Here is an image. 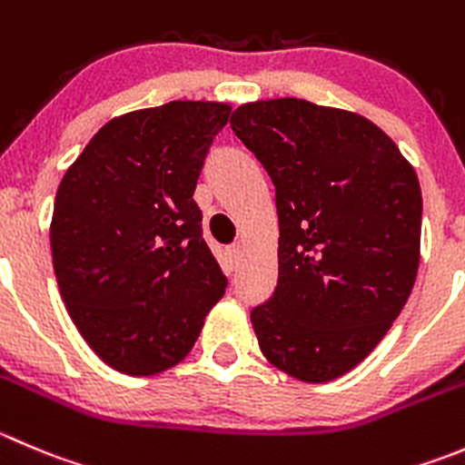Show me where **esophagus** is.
<instances>
[{
    "instance_id": "esophagus-1",
    "label": "esophagus",
    "mask_w": 465,
    "mask_h": 465,
    "mask_svg": "<svg viewBox=\"0 0 465 465\" xmlns=\"http://www.w3.org/2000/svg\"><path fill=\"white\" fill-rule=\"evenodd\" d=\"M227 254H229V259L233 261V263H238V261H241V256H242V245H241V242H233V245H229L227 247Z\"/></svg>"
}]
</instances>
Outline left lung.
I'll list each match as a JSON object with an SVG mask.
<instances>
[{
	"mask_svg": "<svg viewBox=\"0 0 465 465\" xmlns=\"http://www.w3.org/2000/svg\"><path fill=\"white\" fill-rule=\"evenodd\" d=\"M232 129L274 183L279 279L252 309L261 352L331 381L380 345L411 295L422 195L398 145L357 113L306 99L245 104Z\"/></svg>",
	"mask_w": 465,
	"mask_h": 465,
	"instance_id": "1",
	"label": "left lung"
}]
</instances>
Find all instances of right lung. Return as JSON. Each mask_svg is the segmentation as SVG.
Listing matches in <instances>:
<instances>
[{"instance_id":"right-lung-1","label":"right lung","mask_w":465,"mask_h":465,"mask_svg":"<svg viewBox=\"0 0 465 465\" xmlns=\"http://www.w3.org/2000/svg\"><path fill=\"white\" fill-rule=\"evenodd\" d=\"M229 113L213 102L127 113L94 134L58 186L49 232L58 288L115 371L177 366L224 295L193 193Z\"/></svg>"}]
</instances>
